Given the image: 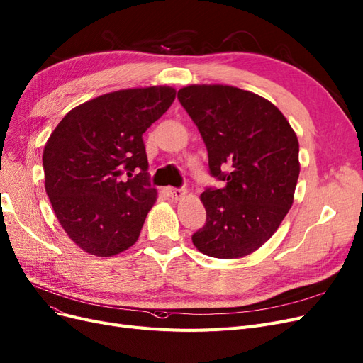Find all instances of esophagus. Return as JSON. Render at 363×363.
<instances>
[{
  "instance_id": "esophagus-1",
  "label": "esophagus",
  "mask_w": 363,
  "mask_h": 363,
  "mask_svg": "<svg viewBox=\"0 0 363 363\" xmlns=\"http://www.w3.org/2000/svg\"><path fill=\"white\" fill-rule=\"evenodd\" d=\"M167 193L174 200H179L186 194V191L184 189H167Z\"/></svg>"
}]
</instances>
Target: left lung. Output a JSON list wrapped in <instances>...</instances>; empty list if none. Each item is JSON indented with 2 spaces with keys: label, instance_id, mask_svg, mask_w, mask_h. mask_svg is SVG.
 I'll return each instance as SVG.
<instances>
[{
  "label": "left lung",
  "instance_id": "1",
  "mask_svg": "<svg viewBox=\"0 0 363 363\" xmlns=\"http://www.w3.org/2000/svg\"><path fill=\"white\" fill-rule=\"evenodd\" d=\"M178 100L206 145L209 170L225 181L200 200L206 223L193 244L209 257L240 259L259 250L293 205L299 142L277 106L229 85H190Z\"/></svg>",
  "mask_w": 363,
  "mask_h": 363
}]
</instances>
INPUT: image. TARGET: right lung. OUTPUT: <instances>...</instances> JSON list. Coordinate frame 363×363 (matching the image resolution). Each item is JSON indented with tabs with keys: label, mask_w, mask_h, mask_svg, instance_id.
<instances>
[{
	"label": "right lung",
	"mask_w": 363,
	"mask_h": 363,
	"mask_svg": "<svg viewBox=\"0 0 363 363\" xmlns=\"http://www.w3.org/2000/svg\"><path fill=\"white\" fill-rule=\"evenodd\" d=\"M174 97L172 86L104 94L76 106L48 139L45 189L53 212L73 242L92 256H116L138 240L157 200L142 134ZM134 169L140 173L131 179Z\"/></svg>",
	"instance_id": "1"
}]
</instances>
